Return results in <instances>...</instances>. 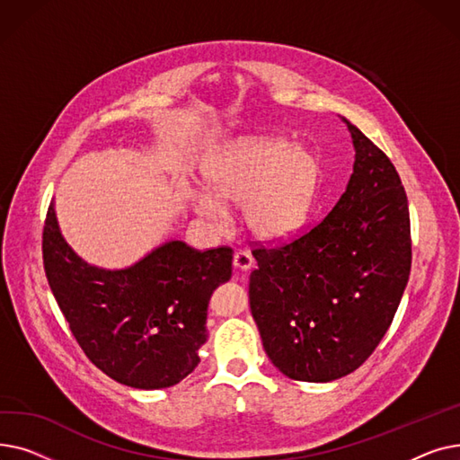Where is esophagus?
Listing matches in <instances>:
<instances>
[{"label": "esophagus", "instance_id": "esophagus-1", "mask_svg": "<svg viewBox=\"0 0 460 460\" xmlns=\"http://www.w3.org/2000/svg\"><path fill=\"white\" fill-rule=\"evenodd\" d=\"M233 264H234V269H238V270H250L252 264H253V259L248 252L238 250V252L233 253Z\"/></svg>", "mask_w": 460, "mask_h": 460}]
</instances>
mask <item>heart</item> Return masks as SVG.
<instances>
[{"instance_id": "heart-1", "label": "heart", "mask_w": 460, "mask_h": 460, "mask_svg": "<svg viewBox=\"0 0 460 460\" xmlns=\"http://www.w3.org/2000/svg\"><path fill=\"white\" fill-rule=\"evenodd\" d=\"M207 193L196 208L210 222L226 220V205H243L248 231L261 243L279 244L305 226L315 201L321 167L309 151L285 139L248 137L217 151L203 167Z\"/></svg>"}]
</instances>
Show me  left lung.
<instances>
[{
    "label": "left lung",
    "instance_id": "8db88e82",
    "mask_svg": "<svg viewBox=\"0 0 460 460\" xmlns=\"http://www.w3.org/2000/svg\"><path fill=\"white\" fill-rule=\"evenodd\" d=\"M343 120L356 156L340 201L291 243L253 250L250 307L262 347L302 382H330L364 364L395 317L412 264L397 169Z\"/></svg>",
    "mask_w": 460,
    "mask_h": 460
}]
</instances>
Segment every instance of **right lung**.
<instances>
[{"label":"right lung","mask_w":460,"mask_h":460,"mask_svg":"<svg viewBox=\"0 0 460 460\" xmlns=\"http://www.w3.org/2000/svg\"><path fill=\"white\" fill-rule=\"evenodd\" d=\"M42 261L63 317L93 364L130 388L160 390L198 367L208 300L231 278L233 250L199 252L169 240L128 269H99L66 244L50 203Z\"/></svg>","instance_id":"right-lung-1"}]
</instances>
